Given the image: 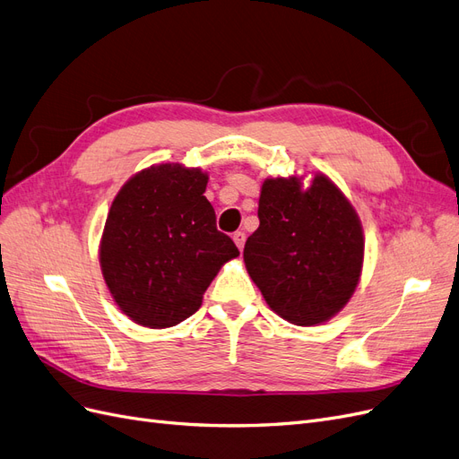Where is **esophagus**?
Wrapping results in <instances>:
<instances>
[{
  "mask_svg": "<svg viewBox=\"0 0 459 459\" xmlns=\"http://www.w3.org/2000/svg\"><path fill=\"white\" fill-rule=\"evenodd\" d=\"M232 240H234V244H236V246H238V249L242 251V249H244V244H246V234H244L242 230L234 232V234H232Z\"/></svg>",
  "mask_w": 459,
  "mask_h": 459,
  "instance_id": "1",
  "label": "esophagus"
}]
</instances>
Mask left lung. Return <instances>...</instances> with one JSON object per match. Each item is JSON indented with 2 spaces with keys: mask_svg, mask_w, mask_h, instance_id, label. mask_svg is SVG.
Masks as SVG:
<instances>
[{
  "mask_svg": "<svg viewBox=\"0 0 459 459\" xmlns=\"http://www.w3.org/2000/svg\"><path fill=\"white\" fill-rule=\"evenodd\" d=\"M259 229L244 246L246 269L274 313L295 326L328 322L352 298L364 263L360 219L337 185L315 173L261 185Z\"/></svg>",
  "mask_w": 459,
  "mask_h": 459,
  "instance_id": "left-lung-1",
  "label": "left lung"
}]
</instances>
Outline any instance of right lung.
<instances>
[{
    "mask_svg": "<svg viewBox=\"0 0 459 459\" xmlns=\"http://www.w3.org/2000/svg\"><path fill=\"white\" fill-rule=\"evenodd\" d=\"M208 173L183 164L141 169L117 192L100 236L99 263L122 313L144 328L195 315L223 264L240 255L215 227L204 196Z\"/></svg>",
    "mask_w": 459,
    "mask_h": 459,
    "instance_id": "1",
    "label": "right lung"
}]
</instances>
